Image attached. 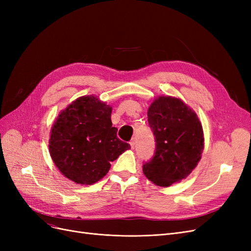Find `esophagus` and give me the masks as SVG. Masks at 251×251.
Segmentation results:
<instances>
[{
	"mask_svg": "<svg viewBox=\"0 0 251 251\" xmlns=\"http://www.w3.org/2000/svg\"><path fill=\"white\" fill-rule=\"evenodd\" d=\"M130 144H131V148H132V149H134V148H135V146H136V140H135V138L131 140Z\"/></svg>",
	"mask_w": 251,
	"mask_h": 251,
	"instance_id": "34e87169",
	"label": "esophagus"
}]
</instances>
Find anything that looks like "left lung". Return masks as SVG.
Masks as SVG:
<instances>
[{
  "mask_svg": "<svg viewBox=\"0 0 251 251\" xmlns=\"http://www.w3.org/2000/svg\"><path fill=\"white\" fill-rule=\"evenodd\" d=\"M156 149L143 164V174L154 184L168 187L185 179L200 161L203 128L197 114L179 98L159 96L148 111Z\"/></svg>",
  "mask_w": 251,
  "mask_h": 251,
  "instance_id": "1",
  "label": "left lung"
}]
</instances>
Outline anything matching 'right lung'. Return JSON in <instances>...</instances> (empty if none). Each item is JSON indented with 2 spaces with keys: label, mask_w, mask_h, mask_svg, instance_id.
<instances>
[{
  "label": "right lung",
  "mask_w": 251,
  "mask_h": 251,
  "mask_svg": "<svg viewBox=\"0 0 251 251\" xmlns=\"http://www.w3.org/2000/svg\"><path fill=\"white\" fill-rule=\"evenodd\" d=\"M112 107L97 97L81 96L60 112L51 128L49 151L65 177L91 185L103 178L111 162L131 149L117 137Z\"/></svg>",
  "instance_id": "1"
}]
</instances>
